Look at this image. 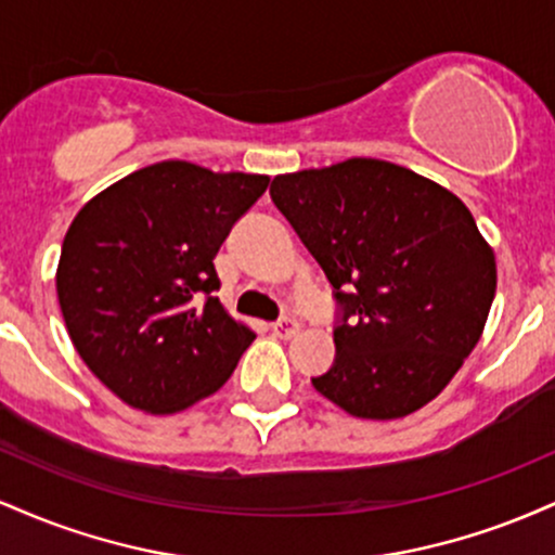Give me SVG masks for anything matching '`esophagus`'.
<instances>
[{"instance_id": "obj_1", "label": "esophagus", "mask_w": 555, "mask_h": 555, "mask_svg": "<svg viewBox=\"0 0 555 555\" xmlns=\"http://www.w3.org/2000/svg\"><path fill=\"white\" fill-rule=\"evenodd\" d=\"M271 331L273 336H279V339H292V336L299 334V323L295 318H282V321L271 323Z\"/></svg>"}]
</instances>
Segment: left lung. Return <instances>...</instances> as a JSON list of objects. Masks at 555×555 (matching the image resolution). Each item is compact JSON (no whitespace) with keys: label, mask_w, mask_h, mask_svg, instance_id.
<instances>
[{"label":"left lung","mask_w":555,"mask_h":555,"mask_svg":"<svg viewBox=\"0 0 555 555\" xmlns=\"http://www.w3.org/2000/svg\"><path fill=\"white\" fill-rule=\"evenodd\" d=\"M271 197L341 305L334 365L315 391L362 420L436 399L480 341L499 279L469 208L380 158L279 175Z\"/></svg>","instance_id":"8db88e82"}]
</instances>
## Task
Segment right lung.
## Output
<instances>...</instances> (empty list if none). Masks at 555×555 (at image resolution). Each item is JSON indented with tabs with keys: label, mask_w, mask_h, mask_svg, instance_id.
Returning <instances> with one entry per match:
<instances>
[{
	"label": "right lung",
	"mask_w": 555,
	"mask_h": 555,
	"mask_svg": "<svg viewBox=\"0 0 555 555\" xmlns=\"http://www.w3.org/2000/svg\"><path fill=\"white\" fill-rule=\"evenodd\" d=\"M266 188V175L158 162L73 219L56 266L62 318L82 362L125 404L175 415L234 373L256 334L214 297V258Z\"/></svg>",
	"instance_id": "1"
}]
</instances>
